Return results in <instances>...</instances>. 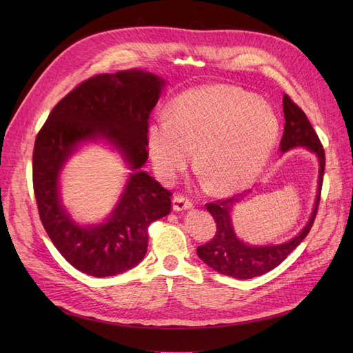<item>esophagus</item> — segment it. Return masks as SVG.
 <instances>
[{
  "instance_id": "esophagus-1",
  "label": "esophagus",
  "mask_w": 353,
  "mask_h": 353,
  "mask_svg": "<svg viewBox=\"0 0 353 353\" xmlns=\"http://www.w3.org/2000/svg\"><path fill=\"white\" fill-rule=\"evenodd\" d=\"M190 208H193V201L189 197H186L184 194H176L173 197V210L180 212Z\"/></svg>"
}]
</instances>
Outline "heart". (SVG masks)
I'll list each match as a JSON object with an SVG mask.
<instances>
[{
    "label": "heart",
    "instance_id": "1",
    "mask_svg": "<svg viewBox=\"0 0 353 353\" xmlns=\"http://www.w3.org/2000/svg\"><path fill=\"white\" fill-rule=\"evenodd\" d=\"M279 123L263 100L229 85L183 92L167 120L148 127V150L156 169L170 179L184 170L197 148V169L216 193L245 188L266 164Z\"/></svg>",
    "mask_w": 353,
    "mask_h": 353
}]
</instances>
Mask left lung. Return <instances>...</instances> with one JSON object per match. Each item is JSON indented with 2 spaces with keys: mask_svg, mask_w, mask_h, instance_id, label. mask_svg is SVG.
<instances>
[{
  "mask_svg": "<svg viewBox=\"0 0 353 353\" xmlns=\"http://www.w3.org/2000/svg\"><path fill=\"white\" fill-rule=\"evenodd\" d=\"M283 113L285 132L281 140V150L288 152L292 147L303 145L310 152L316 153L319 159V186L314 209L303 230L288 243L277 246H249L236 237L230 221V210L236 203H239V199L232 196L208 203L206 209L216 221V233L206 245L197 248V254L208 266L221 274L232 276L236 279H252V277L265 274L279 266L307 236L313 226L314 217L318 214L326 163L323 145L307 120L305 111L288 94L283 96Z\"/></svg>",
  "mask_w": 353,
  "mask_h": 353,
  "instance_id": "obj_1",
  "label": "left lung"
}]
</instances>
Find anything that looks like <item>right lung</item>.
Wrapping results in <instances>:
<instances>
[{"mask_svg": "<svg viewBox=\"0 0 353 353\" xmlns=\"http://www.w3.org/2000/svg\"><path fill=\"white\" fill-rule=\"evenodd\" d=\"M163 84L141 70L96 74L55 104L37 134L32 188L41 223L61 256L83 273L105 277L139 265L148 226L172 210V192L140 172L148 157V117ZM100 137L122 150L135 173L109 221L85 230L59 205L58 174L79 142Z\"/></svg>", "mask_w": 353, "mask_h": 353, "instance_id": "right-lung-1", "label": "right lung"}]
</instances>
